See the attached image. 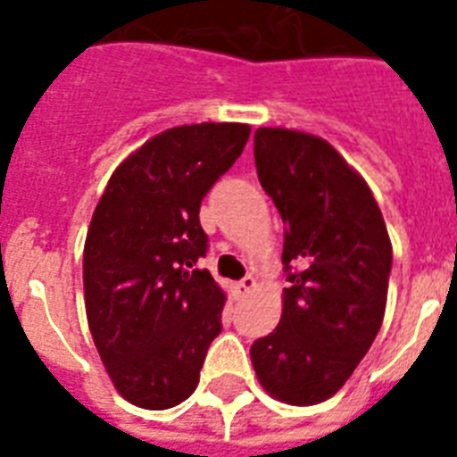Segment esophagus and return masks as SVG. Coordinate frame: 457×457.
<instances>
[{
  "mask_svg": "<svg viewBox=\"0 0 457 457\" xmlns=\"http://www.w3.org/2000/svg\"><path fill=\"white\" fill-rule=\"evenodd\" d=\"M253 287H256V279L249 275V278H244V279H239V282H235L232 292H235L237 299H242V296H246L249 292H253Z\"/></svg>",
  "mask_w": 457,
  "mask_h": 457,
  "instance_id": "1",
  "label": "esophagus"
}]
</instances>
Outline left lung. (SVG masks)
I'll use <instances>...</instances> for the list:
<instances>
[{
	"label": "left lung",
	"instance_id": "obj_1",
	"mask_svg": "<svg viewBox=\"0 0 457 457\" xmlns=\"http://www.w3.org/2000/svg\"><path fill=\"white\" fill-rule=\"evenodd\" d=\"M253 158L287 225L289 287L279 325L253 341L251 362L272 398L322 403L353 375L382 327L389 232L368 182L322 137L258 128Z\"/></svg>",
	"mask_w": 457,
	"mask_h": 457
}]
</instances>
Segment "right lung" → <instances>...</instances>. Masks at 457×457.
Listing matches in <instances>:
<instances>
[{
  "instance_id": "right-lung-1",
  "label": "right lung",
  "mask_w": 457,
  "mask_h": 457,
  "mask_svg": "<svg viewBox=\"0 0 457 457\" xmlns=\"http://www.w3.org/2000/svg\"><path fill=\"white\" fill-rule=\"evenodd\" d=\"M251 128L179 125L125 158L89 222L82 282L95 346L118 394L146 411L192 396L225 294L196 261L201 199L232 168Z\"/></svg>"
}]
</instances>
